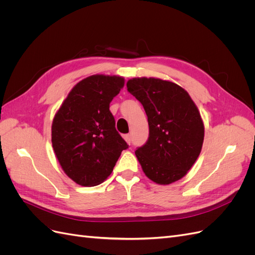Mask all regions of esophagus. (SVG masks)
Segmentation results:
<instances>
[{"mask_svg": "<svg viewBox=\"0 0 255 255\" xmlns=\"http://www.w3.org/2000/svg\"><path fill=\"white\" fill-rule=\"evenodd\" d=\"M123 138H125V140H126L128 144H130V135H129V134L123 135Z\"/></svg>", "mask_w": 255, "mask_h": 255, "instance_id": "obj_1", "label": "esophagus"}]
</instances>
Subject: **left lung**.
Masks as SVG:
<instances>
[{
  "label": "left lung",
  "instance_id": "8db88e82",
  "mask_svg": "<svg viewBox=\"0 0 255 255\" xmlns=\"http://www.w3.org/2000/svg\"><path fill=\"white\" fill-rule=\"evenodd\" d=\"M127 87L148 117V141L135 151L144 174L159 185L179 181L202 149L204 125L198 107L186 90L169 81L134 78Z\"/></svg>",
  "mask_w": 255,
  "mask_h": 255
}]
</instances>
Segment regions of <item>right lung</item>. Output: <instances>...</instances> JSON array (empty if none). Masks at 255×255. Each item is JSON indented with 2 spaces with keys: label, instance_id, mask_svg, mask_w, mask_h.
I'll use <instances>...</instances> for the list:
<instances>
[{
  "label": "right lung",
  "instance_id": "1",
  "mask_svg": "<svg viewBox=\"0 0 255 255\" xmlns=\"http://www.w3.org/2000/svg\"><path fill=\"white\" fill-rule=\"evenodd\" d=\"M125 86L122 76L96 74L69 92L52 123V145L64 172L82 186L109 177L128 143L115 128L110 103Z\"/></svg>",
  "mask_w": 255,
  "mask_h": 255
}]
</instances>
